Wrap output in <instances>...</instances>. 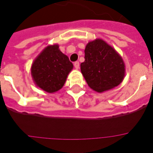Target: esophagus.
<instances>
[{
  "mask_svg": "<svg viewBox=\"0 0 153 153\" xmlns=\"http://www.w3.org/2000/svg\"><path fill=\"white\" fill-rule=\"evenodd\" d=\"M74 68L78 70V69H79V62H75L74 63Z\"/></svg>",
  "mask_w": 153,
  "mask_h": 153,
  "instance_id": "34e87169",
  "label": "esophagus"
}]
</instances>
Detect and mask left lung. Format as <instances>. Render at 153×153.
<instances>
[{"mask_svg": "<svg viewBox=\"0 0 153 153\" xmlns=\"http://www.w3.org/2000/svg\"><path fill=\"white\" fill-rule=\"evenodd\" d=\"M84 62L80 69L86 82L97 92H104L123 82L126 74L123 57L102 39H96L86 45Z\"/></svg>", "mask_w": 153, "mask_h": 153, "instance_id": "obj_1", "label": "left lung"}]
</instances>
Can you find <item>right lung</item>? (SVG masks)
Segmentation results:
<instances>
[{
  "label": "right lung",
  "instance_id": "1",
  "mask_svg": "<svg viewBox=\"0 0 153 153\" xmlns=\"http://www.w3.org/2000/svg\"><path fill=\"white\" fill-rule=\"evenodd\" d=\"M69 57L62 53L57 44L48 45L36 56L30 67L35 84L43 91L53 93L64 86L73 69Z\"/></svg>",
  "mask_w": 153,
  "mask_h": 153
}]
</instances>
